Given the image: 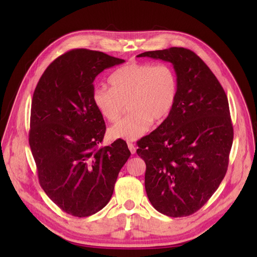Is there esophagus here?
Wrapping results in <instances>:
<instances>
[{"label": "esophagus", "mask_w": 257, "mask_h": 257, "mask_svg": "<svg viewBox=\"0 0 257 257\" xmlns=\"http://www.w3.org/2000/svg\"><path fill=\"white\" fill-rule=\"evenodd\" d=\"M127 144H128V148H129V150H130L131 154H132V155H134V154L136 153V148H135V145H134L132 142H127Z\"/></svg>", "instance_id": "esophagus-1"}]
</instances>
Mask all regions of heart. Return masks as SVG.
Here are the masks:
<instances>
[{"instance_id":"heart-1","label":"heart","mask_w":257,"mask_h":257,"mask_svg":"<svg viewBox=\"0 0 257 257\" xmlns=\"http://www.w3.org/2000/svg\"><path fill=\"white\" fill-rule=\"evenodd\" d=\"M109 87H95L92 102L107 122L120 119L128 103L131 113L108 129L111 139L136 140L154 123L171 114L178 94V80L168 64L132 62L118 68L108 78Z\"/></svg>"}]
</instances>
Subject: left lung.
I'll return each instance as SVG.
<instances>
[{
  "instance_id": "1",
  "label": "left lung",
  "mask_w": 257,
  "mask_h": 257,
  "mask_svg": "<svg viewBox=\"0 0 257 257\" xmlns=\"http://www.w3.org/2000/svg\"><path fill=\"white\" fill-rule=\"evenodd\" d=\"M137 57L172 63L178 80L171 114L137 142L146 165V194L161 213L187 216L207 202L227 173L234 136L228 98L190 50L174 47Z\"/></svg>"
}]
</instances>
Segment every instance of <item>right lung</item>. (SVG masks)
Instances as JSON below:
<instances>
[{"label":"right lung","instance_id":"1","mask_svg":"<svg viewBox=\"0 0 257 257\" xmlns=\"http://www.w3.org/2000/svg\"><path fill=\"white\" fill-rule=\"evenodd\" d=\"M122 59L72 50L46 69L32 96L29 145L40 184L65 212L85 217L103 208L131 153L118 139L98 148L103 118L92 102L93 81Z\"/></svg>","mask_w":257,"mask_h":257}]
</instances>
